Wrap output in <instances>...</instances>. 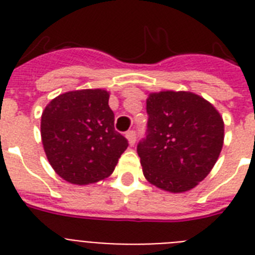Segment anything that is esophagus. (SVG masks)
<instances>
[{
	"label": "esophagus",
	"mask_w": 255,
	"mask_h": 255,
	"mask_svg": "<svg viewBox=\"0 0 255 255\" xmlns=\"http://www.w3.org/2000/svg\"><path fill=\"white\" fill-rule=\"evenodd\" d=\"M126 137H127L129 145H133V144H135V141H136V132L135 131L126 132Z\"/></svg>",
	"instance_id": "34e87169"
}]
</instances>
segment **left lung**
Segmentation results:
<instances>
[{
  "label": "left lung",
  "instance_id": "left-lung-1",
  "mask_svg": "<svg viewBox=\"0 0 255 255\" xmlns=\"http://www.w3.org/2000/svg\"><path fill=\"white\" fill-rule=\"evenodd\" d=\"M148 135L137 145L144 177L170 193L193 189L210 173L224 145V120L190 91L149 92Z\"/></svg>",
  "mask_w": 255,
  "mask_h": 255
}]
</instances>
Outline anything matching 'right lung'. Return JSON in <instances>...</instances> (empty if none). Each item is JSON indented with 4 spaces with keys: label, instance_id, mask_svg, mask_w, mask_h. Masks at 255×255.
Instances as JSON below:
<instances>
[{
    "label": "right lung",
    "instance_id": "obj_1",
    "mask_svg": "<svg viewBox=\"0 0 255 255\" xmlns=\"http://www.w3.org/2000/svg\"><path fill=\"white\" fill-rule=\"evenodd\" d=\"M110 92L75 90L54 98L42 112L41 137L55 173L70 184L88 185L107 178L128 147L115 131Z\"/></svg>",
    "mask_w": 255,
    "mask_h": 255
}]
</instances>
